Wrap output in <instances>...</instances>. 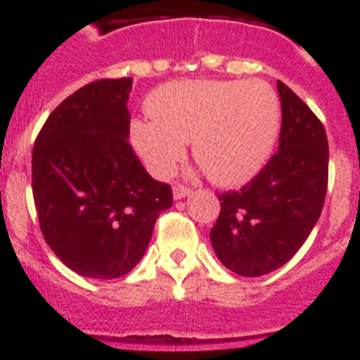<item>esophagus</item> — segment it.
I'll return each instance as SVG.
<instances>
[{
  "instance_id": "34e87169",
  "label": "esophagus",
  "mask_w": 360,
  "mask_h": 360,
  "mask_svg": "<svg viewBox=\"0 0 360 360\" xmlns=\"http://www.w3.org/2000/svg\"><path fill=\"white\" fill-rule=\"evenodd\" d=\"M190 194V188L185 185H175L174 186V198L175 200H181V198H185V195Z\"/></svg>"
}]
</instances>
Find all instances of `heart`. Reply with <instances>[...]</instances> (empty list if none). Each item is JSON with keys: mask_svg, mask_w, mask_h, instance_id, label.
<instances>
[{"mask_svg": "<svg viewBox=\"0 0 360 360\" xmlns=\"http://www.w3.org/2000/svg\"><path fill=\"white\" fill-rule=\"evenodd\" d=\"M153 120L131 124V142L155 177H170L192 155L210 181L240 185L270 159L281 101L264 81H175L150 99Z\"/></svg>", "mask_w": 360, "mask_h": 360, "instance_id": "heart-1", "label": "heart"}]
</instances>
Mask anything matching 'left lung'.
<instances>
[{"label": "left lung", "instance_id": "obj_1", "mask_svg": "<svg viewBox=\"0 0 360 360\" xmlns=\"http://www.w3.org/2000/svg\"><path fill=\"white\" fill-rule=\"evenodd\" d=\"M279 150L240 190L218 194L214 253L238 276L259 277L296 255L322 214L329 179L323 124L285 83Z\"/></svg>", "mask_w": 360, "mask_h": 360}]
</instances>
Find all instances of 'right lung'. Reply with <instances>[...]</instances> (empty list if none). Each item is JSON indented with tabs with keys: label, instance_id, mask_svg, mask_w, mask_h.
Segmentation results:
<instances>
[{
	"label": "right lung",
	"instance_id": "right-lung-1",
	"mask_svg": "<svg viewBox=\"0 0 360 360\" xmlns=\"http://www.w3.org/2000/svg\"><path fill=\"white\" fill-rule=\"evenodd\" d=\"M133 77L99 79L64 99L33 148V198L48 246L70 270L125 276L144 255L172 186L155 181L129 144Z\"/></svg>",
	"mask_w": 360,
	"mask_h": 360
}]
</instances>
